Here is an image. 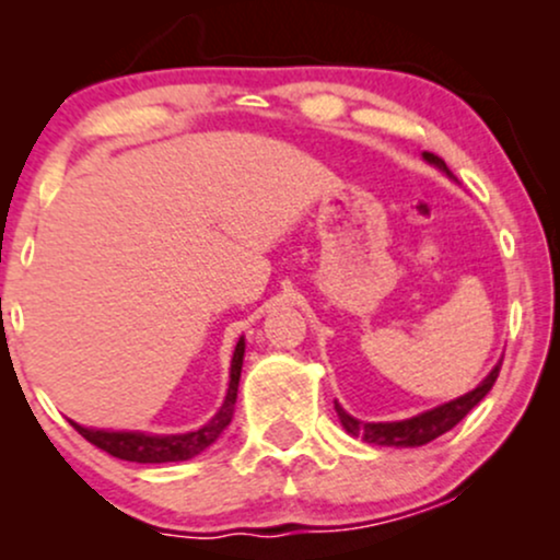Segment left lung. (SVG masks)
<instances>
[{
  "label": "left lung",
  "instance_id": "left-lung-1",
  "mask_svg": "<svg viewBox=\"0 0 560 560\" xmlns=\"http://www.w3.org/2000/svg\"><path fill=\"white\" fill-rule=\"evenodd\" d=\"M423 158H427L432 165H436L440 171H445L450 178H455L453 171L447 168L445 160L436 158L434 152H423ZM498 374H500V363L494 365V369L490 371V376H487L474 392H468V395L458 397V400L445 402V405H440V408L427 410V413L413 416V419H405V421L365 423V421L352 419V416L345 413L339 405H334V408H337L339 421H342L347 434L361 436L363 442H371V445H382V447H421V445H427V442L436 440V436L450 432V429H453L458 421H464L466 416L471 413V408H477V405L485 400V395L492 389Z\"/></svg>",
  "mask_w": 560,
  "mask_h": 560
}]
</instances>
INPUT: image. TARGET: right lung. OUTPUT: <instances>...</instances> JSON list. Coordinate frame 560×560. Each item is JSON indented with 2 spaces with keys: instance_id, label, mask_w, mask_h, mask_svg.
Masks as SVG:
<instances>
[{
  "instance_id": "right-lung-1",
  "label": "right lung",
  "mask_w": 560,
  "mask_h": 560,
  "mask_svg": "<svg viewBox=\"0 0 560 560\" xmlns=\"http://www.w3.org/2000/svg\"><path fill=\"white\" fill-rule=\"evenodd\" d=\"M242 358H244V339L236 342L234 358H231V382L226 400H223L221 410L205 423L202 429L189 434H168V436H152L141 432H100V429H83L79 423H73V429L83 440L92 442L94 447L105 450L113 458L131 460V464H171V460H189L195 455L202 453L205 447H210L218 440V434L229 427L231 416H234V402H236V389H240V376H242Z\"/></svg>"
}]
</instances>
